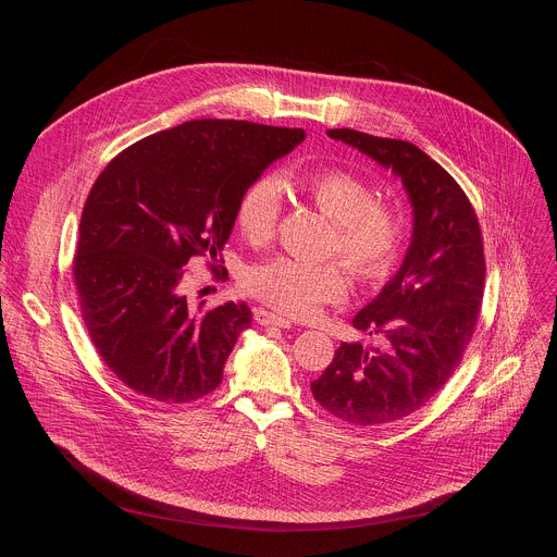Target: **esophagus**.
<instances>
[{"mask_svg": "<svg viewBox=\"0 0 557 557\" xmlns=\"http://www.w3.org/2000/svg\"><path fill=\"white\" fill-rule=\"evenodd\" d=\"M253 320L260 324V326H280V329H290V320H286V317L282 314H275L262 306L253 308Z\"/></svg>", "mask_w": 557, "mask_h": 557, "instance_id": "esophagus-1", "label": "esophagus"}]
</instances>
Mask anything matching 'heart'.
Masks as SVG:
<instances>
[{"instance_id": "obj_1", "label": "heart", "mask_w": 557, "mask_h": 557, "mask_svg": "<svg viewBox=\"0 0 557 557\" xmlns=\"http://www.w3.org/2000/svg\"><path fill=\"white\" fill-rule=\"evenodd\" d=\"M299 196L333 220L329 253L339 256L357 282L376 284L399 264L406 245L401 209L381 200L374 187L344 168H317L293 178ZM282 213V187L271 176L253 178L237 196L233 220L249 245H267ZM337 260L301 262L277 256L245 273V288L264 304L308 317L346 297L350 277Z\"/></svg>"}]
</instances>
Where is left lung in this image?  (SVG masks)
Wrapping results in <instances>:
<instances>
[{"mask_svg": "<svg viewBox=\"0 0 557 557\" xmlns=\"http://www.w3.org/2000/svg\"><path fill=\"white\" fill-rule=\"evenodd\" d=\"M329 136L392 168L414 207L404 267L352 320L381 344L368 350L344 342L310 383L314 401L333 417L385 425L423 408L462 361L485 293L483 233L460 185L417 145L348 127Z\"/></svg>", "mask_w": 557, "mask_h": 557, "instance_id": "obj_1", "label": "left lung"}]
</instances>
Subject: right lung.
I'll list each match as a JSON object with an SVG mask.
<instances>
[{"label":"right lung","instance_id":"1","mask_svg":"<svg viewBox=\"0 0 557 557\" xmlns=\"http://www.w3.org/2000/svg\"><path fill=\"white\" fill-rule=\"evenodd\" d=\"M304 136L249 121H187L125 147L99 174L72 275L90 339L123 385L161 404H189L220 385L251 308H191L185 267L220 256L237 196ZM213 275L224 280L226 269Z\"/></svg>","mask_w":557,"mask_h":557}]
</instances>
